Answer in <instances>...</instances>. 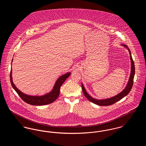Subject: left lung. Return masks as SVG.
I'll return each instance as SVG.
<instances>
[{
  "label": "left lung",
  "mask_w": 146,
  "mask_h": 146,
  "mask_svg": "<svg viewBox=\"0 0 146 146\" xmlns=\"http://www.w3.org/2000/svg\"><path fill=\"white\" fill-rule=\"evenodd\" d=\"M121 46H124L125 48H127L130 54V58L131 60V73L130 77L128 80V82L126 84V86L125 88V89L120 92L118 95L113 96V97H111V98H108L106 99H102V100H97L95 99L93 97H91L90 96L88 93L85 90V89L84 86L83 84H82V90L83 92L84 95L87 98V99L90 101L91 102L97 104L98 106H110L111 104H115V102H118V101L122 99L123 97L126 96L131 90L132 89V85H133V78H134V76H135V64H134V62L132 60V56L131 54V51H130V49H129L125 44H121Z\"/></svg>",
  "instance_id": "8db88e82"
}]
</instances>
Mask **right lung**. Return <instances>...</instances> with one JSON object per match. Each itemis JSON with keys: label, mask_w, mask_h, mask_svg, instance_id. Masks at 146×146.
Here are the masks:
<instances>
[{"label": "right lung", "mask_w": 146, "mask_h": 146, "mask_svg": "<svg viewBox=\"0 0 146 146\" xmlns=\"http://www.w3.org/2000/svg\"><path fill=\"white\" fill-rule=\"evenodd\" d=\"M12 62H13V60H12ZM70 72H68L64 74H63L62 76H60L56 80L52 90L42 96L28 95L23 93L19 89H18L17 87L15 85L14 82L13 81L12 69H11L10 77V82L13 89L16 91V92L18 94V95L22 99L23 101H24L27 104H31V105L42 106V105L50 104L55 101L59 96L60 90L61 85L64 82V81L70 76Z\"/></svg>", "instance_id": "right-lung-1"}]
</instances>
